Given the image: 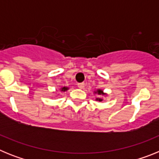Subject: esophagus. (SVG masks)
Returning a JSON list of instances; mask_svg holds the SVG:
<instances>
[{
	"instance_id": "34e87169",
	"label": "esophagus",
	"mask_w": 159,
	"mask_h": 159,
	"mask_svg": "<svg viewBox=\"0 0 159 159\" xmlns=\"http://www.w3.org/2000/svg\"><path fill=\"white\" fill-rule=\"evenodd\" d=\"M78 85V88H80V89H83V88H84V83H80V84H77Z\"/></svg>"
}]
</instances>
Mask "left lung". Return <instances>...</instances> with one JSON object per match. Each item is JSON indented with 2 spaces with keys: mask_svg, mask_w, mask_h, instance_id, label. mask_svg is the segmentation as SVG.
Instances as JSON below:
<instances>
[{
  "mask_svg": "<svg viewBox=\"0 0 159 159\" xmlns=\"http://www.w3.org/2000/svg\"><path fill=\"white\" fill-rule=\"evenodd\" d=\"M97 92H98V94H99V95H103V93H102V91H101V90H99V91H97ZM97 100L102 101V99H97Z\"/></svg>",
  "mask_w": 159,
  "mask_h": 159,
  "instance_id": "left-lung-1",
  "label": "left lung"
}]
</instances>
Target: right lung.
Masks as SVG:
<instances>
[{"label": "right lung", "instance_id": "1", "mask_svg": "<svg viewBox=\"0 0 159 159\" xmlns=\"http://www.w3.org/2000/svg\"><path fill=\"white\" fill-rule=\"evenodd\" d=\"M67 88H65V87H64V88H62V91H64H64H66V90H67Z\"/></svg>", "mask_w": 159, "mask_h": 159}]
</instances>
